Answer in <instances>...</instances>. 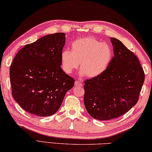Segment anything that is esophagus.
I'll return each mask as SVG.
<instances>
[{
	"label": "esophagus",
	"mask_w": 152,
	"mask_h": 152,
	"mask_svg": "<svg viewBox=\"0 0 152 152\" xmlns=\"http://www.w3.org/2000/svg\"><path fill=\"white\" fill-rule=\"evenodd\" d=\"M75 87H81L83 86V84L79 81H75Z\"/></svg>",
	"instance_id": "obj_1"
}]
</instances>
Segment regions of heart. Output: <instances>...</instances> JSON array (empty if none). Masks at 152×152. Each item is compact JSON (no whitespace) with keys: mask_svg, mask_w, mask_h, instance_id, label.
<instances>
[{"mask_svg":"<svg viewBox=\"0 0 152 152\" xmlns=\"http://www.w3.org/2000/svg\"><path fill=\"white\" fill-rule=\"evenodd\" d=\"M113 59V50L108 44L94 37H86L74 41L71 51L64 50L61 53L62 67L70 74L80 65V75L88 78L100 75L108 68Z\"/></svg>","mask_w":152,"mask_h":152,"instance_id":"obj_1","label":"heart"}]
</instances>
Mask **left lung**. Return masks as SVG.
Masks as SVG:
<instances>
[{
  "mask_svg": "<svg viewBox=\"0 0 152 152\" xmlns=\"http://www.w3.org/2000/svg\"><path fill=\"white\" fill-rule=\"evenodd\" d=\"M114 56L106 70L84 81V105L91 117L106 121L120 117L135 105L145 74L133 52L111 38Z\"/></svg>",
  "mask_w": 152,
  "mask_h": 152,
  "instance_id": "obj_1",
  "label": "left lung"
}]
</instances>
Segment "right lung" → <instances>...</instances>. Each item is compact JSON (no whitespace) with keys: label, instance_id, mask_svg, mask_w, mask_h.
<instances>
[{"label":"right lung","instance_id":"add662e5","mask_svg":"<svg viewBox=\"0 0 152 152\" xmlns=\"http://www.w3.org/2000/svg\"><path fill=\"white\" fill-rule=\"evenodd\" d=\"M64 35L49 34L26 44L12 62V96L27 113L38 116L53 115L74 86V79L61 67Z\"/></svg>","mask_w":152,"mask_h":152}]
</instances>
